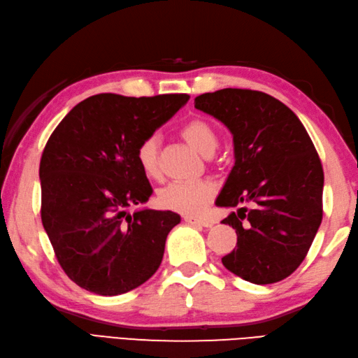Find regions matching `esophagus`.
Instances as JSON below:
<instances>
[{
  "mask_svg": "<svg viewBox=\"0 0 358 358\" xmlns=\"http://www.w3.org/2000/svg\"><path fill=\"white\" fill-rule=\"evenodd\" d=\"M184 221L192 225H201V227H211V225H213L211 221L202 220V217H196V216H184Z\"/></svg>",
  "mask_w": 358,
  "mask_h": 358,
  "instance_id": "obj_1",
  "label": "esophagus"
}]
</instances>
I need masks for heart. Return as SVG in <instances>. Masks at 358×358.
<instances>
[{
  "label": "heart",
  "instance_id": "obj_1",
  "mask_svg": "<svg viewBox=\"0 0 358 358\" xmlns=\"http://www.w3.org/2000/svg\"><path fill=\"white\" fill-rule=\"evenodd\" d=\"M180 137L202 156L210 157L217 148V133L211 123L202 117H193L180 128ZM137 164L148 179L160 178L159 138L150 136L141 142L136 151ZM215 196V187L208 180L173 182L160 189L159 206L180 215H198Z\"/></svg>",
  "mask_w": 358,
  "mask_h": 358
}]
</instances>
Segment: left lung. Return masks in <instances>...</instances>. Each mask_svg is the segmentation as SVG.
I'll list each match as a JSON object with an SVG mask.
<instances>
[{
	"instance_id": "obj_1",
	"label": "left lung",
	"mask_w": 358,
	"mask_h": 358,
	"mask_svg": "<svg viewBox=\"0 0 358 358\" xmlns=\"http://www.w3.org/2000/svg\"><path fill=\"white\" fill-rule=\"evenodd\" d=\"M194 108L233 136L235 165L216 206L239 207L222 220L238 243L222 264L253 284L287 278L323 220L324 174L308 131L292 109L259 91L225 87L196 97Z\"/></svg>"
}]
</instances>
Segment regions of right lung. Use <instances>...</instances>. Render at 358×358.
Returning <instances> with one entry per match:
<instances>
[{
    "label": "right lung",
    "mask_w": 358,
    "mask_h": 358,
    "mask_svg": "<svg viewBox=\"0 0 358 358\" xmlns=\"http://www.w3.org/2000/svg\"><path fill=\"white\" fill-rule=\"evenodd\" d=\"M188 99L97 94L50 134L40 162L41 222L64 273L80 287L114 296L156 273L180 216L151 208L128 213L152 194L136 151Z\"/></svg>",
    "instance_id": "obj_1"
}]
</instances>
